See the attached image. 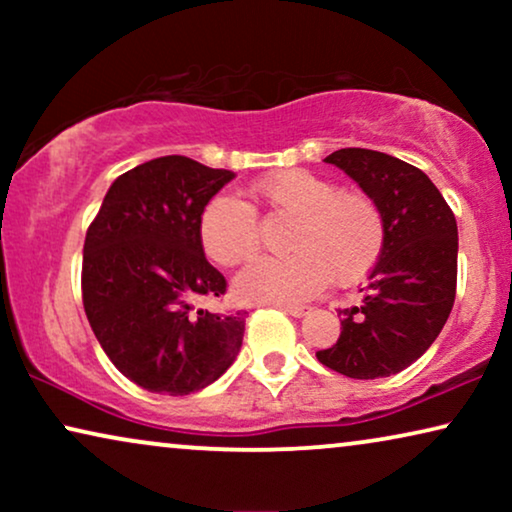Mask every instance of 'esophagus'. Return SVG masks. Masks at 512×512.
<instances>
[{
    "mask_svg": "<svg viewBox=\"0 0 512 512\" xmlns=\"http://www.w3.org/2000/svg\"><path fill=\"white\" fill-rule=\"evenodd\" d=\"M282 310L291 314V317H305V314H310V307L307 305H282Z\"/></svg>",
    "mask_w": 512,
    "mask_h": 512,
    "instance_id": "34e87169",
    "label": "esophagus"
}]
</instances>
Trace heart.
I'll use <instances>...</instances> for the list:
<instances>
[{
	"label": "heart",
	"mask_w": 512,
	"mask_h": 512,
	"mask_svg": "<svg viewBox=\"0 0 512 512\" xmlns=\"http://www.w3.org/2000/svg\"><path fill=\"white\" fill-rule=\"evenodd\" d=\"M275 219H289L284 258H261L237 277L235 293L249 303H300L326 289L331 277L354 284L373 270L387 240L377 202L363 191H342L307 170L275 172L254 188ZM200 242L214 263L235 268L261 249L256 209L235 195H216L200 216Z\"/></svg>",
	"instance_id": "heart-1"
}]
</instances>
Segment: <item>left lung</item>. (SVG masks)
Returning a JSON list of instances; mask_svg holds the SVG:
<instances>
[{"label": "left lung", "instance_id": "left-lung-1", "mask_svg": "<svg viewBox=\"0 0 512 512\" xmlns=\"http://www.w3.org/2000/svg\"><path fill=\"white\" fill-rule=\"evenodd\" d=\"M349 174L384 214L387 240L359 307L317 359L354 380L401 373L443 331L457 293V219L433 181L389 153L340 149L324 158Z\"/></svg>", "mask_w": 512, "mask_h": 512}]
</instances>
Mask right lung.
<instances>
[{
  "instance_id": "right-lung-1",
  "label": "right lung",
  "mask_w": 512,
  "mask_h": 512,
  "mask_svg": "<svg viewBox=\"0 0 512 512\" xmlns=\"http://www.w3.org/2000/svg\"><path fill=\"white\" fill-rule=\"evenodd\" d=\"M235 179L186 156L132 167L109 186L83 244V307L111 363L153 394L186 396L240 354L244 314L195 310L226 293L205 258L200 216Z\"/></svg>"
}]
</instances>
